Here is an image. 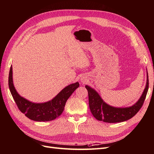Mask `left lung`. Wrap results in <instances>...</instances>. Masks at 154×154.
Here are the masks:
<instances>
[{"mask_svg": "<svg viewBox=\"0 0 154 154\" xmlns=\"http://www.w3.org/2000/svg\"><path fill=\"white\" fill-rule=\"evenodd\" d=\"M148 86L149 81L147 72L146 85L140 99L131 107L118 108L106 103L95 90L86 85L85 88L87 89L88 92L90 111L96 119L107 123H116L129 120L139 112L143 106L148 92Z\"/></svg>", "mask_w": 154, "mask_h": 154, "instance_id": "left-lung-1", "label": "left lung"}]
</instances>
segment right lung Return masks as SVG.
Segmentation results:
<instances>
[{
    "instance_id": "obj_1",
    "label": "right lung",
    "mask_w": 154,
    "mask_h": 154,
    "mask_svg": "<svg viewBox=\"0 0 154 154\" xmlns=\"http://www.w3.org/2000/svg\"><path fill=\"white\" fill-rule=\"evenodd\" d=\"M8 86L14 100L20 111L29 119L37 122L54 120L62 113L67 100L79 86L78 82L67 86L52 100L42 103H35L23 98L17 92L13 84L12 67H10Z\"/></svg>"
}]
</instances>
